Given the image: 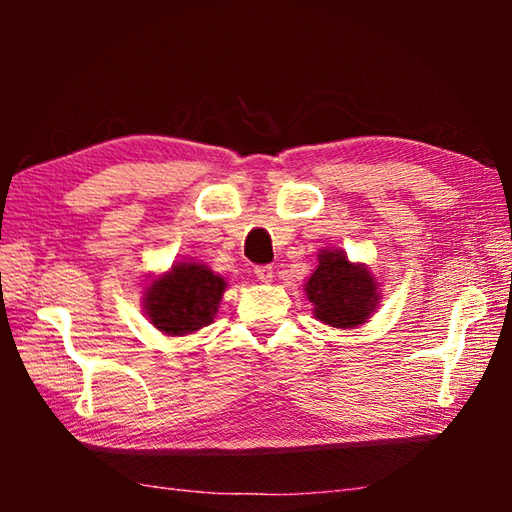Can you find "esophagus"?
<instances>
[{
  "label": "esophagus",
  "instance_id": "esophagus-1",
  "mask_svg": "<svg viewBox=\"0 0 512 512\" xmlns=\"http://www.w3.org/2000/svg\"><path fill=\"white\" fill-rule=\"evenodd\" d=\"M255 277H257L259 282H264V284L273 282V266H268V264L255 266Z\"/></svg>",
  "mask_w": 512,
  "mask_h": 512
}]
</instances>
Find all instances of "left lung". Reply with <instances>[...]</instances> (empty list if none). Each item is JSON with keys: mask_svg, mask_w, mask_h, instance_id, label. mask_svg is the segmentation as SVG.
Wrapping results in <instances>:
<instances>
[{"mask_svg": "<svg viewBox=\"0 0 512 512\" xmlns=\"http://www.w3.org/2000/svg\"><path fill=\"white\" fill-rule=\"evenodd\" d=\"M375 280L339 250H320L318 268L307 282L309 302L318 320L332 327L361 325L375 309Z\"/></svg>", "mask_w": 512, "mask_h": 512, "instance_id": "left-lung-1", "label": "left lung"}]
</instances>
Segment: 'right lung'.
Masks as SVG:
<instances>
[{"label":"right lung","mask_w":512,"mask_h":512,"mask_svg":"<svg viewBox=\"0 0 512 512\" xmlns=\"http://www.w3.org/2000/svg\"><path fill=\"white\" fill-rule=\"evenodd\" d=\"M223 291V277L207 266L183 262L146 289V314L164 334L183 336L212 323Z\"/></svg>","instance_id":"obj_1"}]
</instances>
